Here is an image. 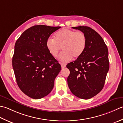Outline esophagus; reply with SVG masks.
Segmentation results:
<instances>
[{"label":"esophagus","instance_id":"1","mask_svg":"<svg viewBox=\"0 0 123 123\" xmlns=\"http://www.w3.org/2000/svg\"><path fill=\"white\" fill-rule=\"evenodd\" d=\"M61 66H62V68H65V67H66V64H65V63H61Z\"/></svg>","mask_w":123,"mask_h":123}]
</instances>
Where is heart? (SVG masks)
Here are the masks:
<instances>
[{
  "mask_svg": "<svg viewBox=\"0 0 123 123\" xmlns=\"http://www.w3.org/2000/svg\"><path fill=\"white\" fill-rule=\"evenodd\" d=\"M54 37V39L49 38L47 40V49L52 56L56 58L62 48L63 51L59 57L61 61L68 62L73 57L78 58L86 49V37L81 31L65 28L57 32Z\"/></svg>",
  "mask_w": 123,
  "mask_h": 123,
  "instance_id": "b5f03b06",
  "label": "heart"
}]
</instances>
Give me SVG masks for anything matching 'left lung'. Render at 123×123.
<instances>
[{"label":"left lung","instance_id":"obj_1","mask_svg":"<svg viewBox=\"0 0 123 123\" xmlns=\"http://www.w3.org/2000/svg\"><path fill=\"white\" fill-rule=\"evenodd\" d=\"M86 35V49L75 61L67 65V83L72 93L83 99L96 96L103 89L109 68L108 50L103 39L88 26L73 27Z\"/></svg>","mask_w":123,"mask_h":123}]
</instances>
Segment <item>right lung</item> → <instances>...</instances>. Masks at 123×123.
Instances as JSON below:
<instances>
[{"instance_id": "right-lung-1", "label": "right lung", "mask_w": 123, "mask_h": 123, "mask_svg": "<svg viewBox=\"0 0 123 123\" xmlns=\"http://www.w3.org/2000/svg\"><path fill=\"white\" fill-rule=\"evenodd\" d=\"M60 28L33 26L21 35L15 44L12 65L17 83L31 98L41 99L50 93L61 71V65L46 47L50 36Z\"/></svg>"}]
</instances>
